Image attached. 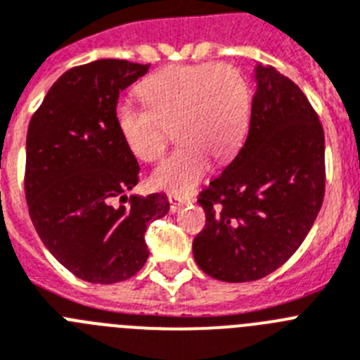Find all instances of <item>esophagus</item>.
<instances>
[{
  "label": "esophagus",
  "instance_id": "1",
  "mask_svg": "<svg viewBox=\"0 0 360 360\" xmlns=\"http://www.w3.org/2000/svg\"><path fill=\"white\" fill-rule=\"evenodd\" d=\"M190 201H192V199H188V198H179V195H168V202H170V210L172 212H177L181 206L188 205Z\"/></svg>",
  "mask_w": 360,
  "mask_h": 360
}]
</instances>
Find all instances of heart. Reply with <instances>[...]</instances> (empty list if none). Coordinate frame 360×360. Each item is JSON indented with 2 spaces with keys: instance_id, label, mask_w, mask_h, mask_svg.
Instances as JSON below:
<instances>
[{
  "instance_id": "1",
  "label": "heart",
  "mask_w": 360,
  "mask_h": 360,
  "mask_svg": "<svg viewBox=\"0 0 360 360\" xmlns=\"http://www.w3.org/2000/svg\"><path fill=\"white\" fill-rule=\"evenodd\" d=\"M137 92L146 106L128 101L115 106V124L128 150L141 161H155L167 148L165 128L172 124L181 143L152 172L155 188L192 192L210 167V155L226 161L243 143L248 89L232 65H172L146 77Z\"/></svg>"
}]
</instances>
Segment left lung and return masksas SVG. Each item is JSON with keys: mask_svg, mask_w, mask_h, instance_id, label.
<instances>
[{"mask_svg": "<svg viewBox=\"0 0 360 360\" xmlns=\"http://www.w3.org/2000/svg\"><path fill=\"white\" fill-rule=\"evenodd\" d=\"M245 145L199 193L206 224L193 259L224 283H248L283 266L323 206V124L299 86L274 67H255Z\"/></svg>", "mask_w": 360, "mask_h": 360, "instance_id": "8db88e82", "label": "left lung"}]
</instances>
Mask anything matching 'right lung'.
<instances>
[{"mask_svg": "<svg viewBox=\"0 0 360 360\" xmlns=\"http://www.w3.org/2000/svg\"><path fill=\"white\" fill-rule=\"evenodd\" d=\"M148 68L127 59L70 68L29 124L30 219L50 254L89 283L114 284L141 270L148 259L146 226L170 210L165 193L127 198L139 181V165L115 124L121 92Z\"/></svg>", "mask_w": 360, "mask_h": 360, "instance_id": "obj_1", "label": "right lung"}]
</instances>
